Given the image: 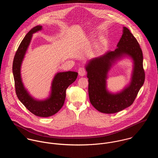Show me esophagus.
I'll return each instance as SVG.
<instances>
[{
	"label": "esophagus",
	"instance_id": "34e87169",
	"mask_svg": "<svg viewBox=\"0 0 158 158\" xmlns=\"http://www.w3.org/2000/svg\"><path fill=\"white\" fill-rule=\"evenodd\" d=\"M86 70H85V68H79V69H78V75L80 76L83 77L86 75Z\"/></svg>",
	"mask_w": 158,
	"mask_h": 158
}]
</instances>
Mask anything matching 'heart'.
Returning <instances> with one entry per match:
<instances>
[{
  "label": "heart",
  "instance_id": "b5f03b06",
  "mask_svg": "<svg viewBox=\"0 0 158 158\" xmlns=\"http://www.w3.org/2000/svg\"><path fill=\"white\" fill-rule=\"evenodd\" d=\"M102 47H103V42L101 41L99 44L97 46V50L98 52H100L101 50H102Z\"/></svg>",
  "mask_w": 158,
  "mask_h": 158
}]
</instances>
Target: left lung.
Here are the masks:
<instances>
[{
    "label": "left lung",
    "instance_id": "8db88e82",
    "mask_svg": "<svg viewBox=\"0 0 158 158\" xmlns=\"http://www.w3.org/2000/svg\"><path fill=\"white\" fill-rule=\"evenodd\" d=\"M117 47L114 51L93 58L86 65L90 103L97 110L105 114L118 113L131 106L145 81L142 50L127 27H123ZM125 57H130L134 61L131 81L120 92L111 93L106 88L107 73L113 63Z\"/></svg>",
    "mask_w": 158,
    "mask_h": 158
}]
</instances>
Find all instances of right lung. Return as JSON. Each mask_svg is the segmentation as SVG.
<instances>
[{"mask_svg": "<svg viewBox=\"0 0 158 158\" xmlns=\"http://www.w3.org/2000/svg\"><path fill=\"white\" fill-rule=\"evenodd\" d=\"M41 25L33 27L25 35L15 55L13 63V73L15 89L18 98L26 108L34 115L47 117L58 113L63 107L66 92L69 85L77 78L78 73L73 71L57 73L52 83L49 97L43 100H38L31 97L25 88L21 75V68L26 52L30 45L32 35L42 30Z\"/></svg>", "mask_w": 158, "mask_h": 158, "instance_id": "1", "label": "right lung"}]
</instances>
